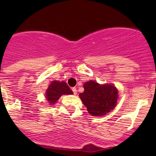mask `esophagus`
Returning <instances> with one entry per match:
<instances>
[{
    "mask_svg": "<svg viewBox=\"0 0 156 156\" xmlns=\"http://www.w3.org/2000/svg\"><path fill=\"white\" fill-rule=\"evenodd\" d=\"M72 91H73V94H75V95H76V94H77V89H76V88L72 87Z\"/></svg>",
    "mask_w": 156,
    "mask_h": 156,
    "instance_id": "esophagus-1",
    "label": "esophagus"
}]
</instances>
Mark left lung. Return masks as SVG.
I'll return each mask as SVG.
<instances>
[{
    "mask_svg": "<svg viewBox=\"0 0 156 156\" xmlns=\"http://www.w3.org/2000/svg\"><path fill=\"white\" fill-rule=\"evenodd\" d=\"M84 91L79 97L93 116H103L115 107L118 90L113 84H100L89 81L84 84Z\"/></svg>",
    "mask_w": 156,
    "mask_h": 156,
    "instance_id": "obj_1",
    "label": "left lung"
}]
</instances>
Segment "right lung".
<instances>
[{
	"label": "right lung",
	"instance_id": "obj_1",
	"mask_svg": "<svg viewBox=\"0 0 156 156\" xmlns=\"http://www.w3.org/2000/svg\"><path fill=\"white\" fill-rule=\"evenodd\" d=\"M72 94L73 92L65 81H53L47 90L46 98L50 105H53L62 95H69Z\"/></svg>",
	"mask_w": 156,
	"mask_h": 156
}]
</instances>
